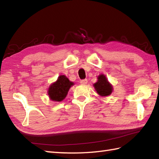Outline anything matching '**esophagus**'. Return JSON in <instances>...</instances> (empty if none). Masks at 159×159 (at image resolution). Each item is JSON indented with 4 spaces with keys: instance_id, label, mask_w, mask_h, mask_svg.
Returning <instances> with one entry per match:
<instances>
[{
    "instance_id": "34e87169",
    "label": "esophagus",
    "mask_w": 159,
    "mask_h": 159,
    "mask_svg": "<svg viewBox=\"0 0 159 159\" xmlns=\"http://www.w3.org/2000/svg\"><path fill=\"white\" fill-rule=\"evenodd\" d=\"M80 83L82 84V85H86L87 83V79H83L80 80Z\"/></svg>"
}]
</instances>
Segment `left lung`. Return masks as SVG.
I'll list each match as a JSON object with an SVG mask.
<instances>
[{"label": "left lung", "instance_id": "left-lung-1", "mask_svg": "<svg viewBox=\"0 0 159 159\" xmlns=\"http://www.w3.org/2000/svg\"><path fill=\"white\" fill-rule=\"evenodd\" d=\"M97 82L93 84L96 92L100 96L106 97L111 95L113 91V85L109 82L106 76L101 74L98 76Z\"/></svg>", "mask_w": 159, "mask_h": 159}]
</instances>
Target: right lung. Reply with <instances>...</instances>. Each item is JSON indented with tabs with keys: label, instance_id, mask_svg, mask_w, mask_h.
I'll use <instances>...</instances> for the list:
<instances>
[{
	"label": "right lung",
	"instance_id": "add662e5",
	"mask_svg": "<svg viewBox=\"0 0 159 159\" xmlns=\"http://www.w3.org/2000/svg\"><path fill=\"white\" fill-rule=\"evenodd\" d=\"M74 83L65 75H59L55 82L50 85L48 89V95L50 100L61 102L66 98L70 88Z\"/></svg>",
	"mask_w": 159,
	"mask_h": 159
}]
</instances>
